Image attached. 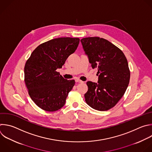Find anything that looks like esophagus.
I'll use <instances>...</instances> for the list:
<instances>
[{
	"label": "esophagus",
	"mask_w": 152,
	"mask_h": 152,
	"mask_svg": "<svg viewBox=\"0 0 152 152\" xmlns=\"http://www.w3.org/2000/svg\"><path fill=\"white\" fill-rule=\"evenodd\" d=\"M75 81H76V82H79V83H82V82H83V81H82L81 80H79V79H75Z\"/></svg>",
	"instance_id": "esophagus-1"
}]
</instances>
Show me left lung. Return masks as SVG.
Segmentation results:
<instances>
[{
  "mask_svg": "<svg viewBox=\"0 0 152 152\" xmlns=\"http://www.w3.org/2000/svg\"><path fill=\"white\" fill-rule=\"evenodd\" d=\"M80 42L98 75V83L86 82L85 102L94 109L108 110L118 103L128 86L130 70L127 59L119 48L105 39L89 37Z\"/></svg>",
  "mask_w": 152,
  "mask_h": 152,
  "instance_id": "obj_1",
  "label": "left lung"
}]
</instances>
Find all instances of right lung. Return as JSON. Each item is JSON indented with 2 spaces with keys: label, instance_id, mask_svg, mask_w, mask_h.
Segmentation results:
<instances>
[{
  "label": "right lung",
  "instance_id": "obj_1",
  "mask_svg": "<svg viewBox=\"0 0 152 152\" xmlns=\"http://www.w3.org/2000/svg\"><path fill=\"white\" fill-rule=\"evenodd\" d=\"M80 39L59 37L39 45L24 66V82L28 94L40 109L55 112L65 104L75 80H67L57 72L75 53Z\"/></svg>",
  "mask_w": 152,
  "mask_h": 152
}]
</instances>
